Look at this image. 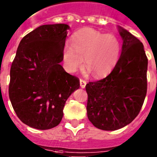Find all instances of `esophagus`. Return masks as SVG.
Here are the masks:
<instances>
[{"mask_svg":"<svg viewBox=\"0 0 157 157\" xmlns=\"http://www.w3.org/2000/svg\"><path fill=\"white\" fill-rule=\"evenodd\" d=\"M80 86L82 87V88H84L85 86H86V82L85 81V80H82V79H80Z\"/></svg>","mask_w":157,"mask_h":157,"instance_id":"obj_1","label":"esophagus"}]
</instances>
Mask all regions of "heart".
Returning <instances> with one entry per match:
<instances>
[{"label":"heart","instance_id":"b5f03b06","mask_svg":"<svg viewBox=\"0 0 157 157\" xmlns=\"http://www.w3.org/2000/svg\"><path fill=\"white\" fill-rule=\"evenodd\" d=\"M121 42L113 34H106L92 28L75 33L71 44H66L62 52L64 66L68 72L75 73L85 66L95 78L109 75L119 61Z\"/></svg>","mask_w":157,"mask_h":157}]
</instances>
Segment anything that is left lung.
Segmentation results:
<instances>
[{
    "label": "left lung",
    "instance_id": "obj_1",
    "mask_svg": "<svg viewBox=\"0 0 157 157\" xmlns=\"http://www.w3.org/2000/svg\"><path fill=\"white\" fill-rule=\"evenodd\" d=\"M122 39L121 57L107 77L86 85L89 121L96 128L116 130L138 116L147 94V58L144 44L118 27Z\"/></svg>",
    "mask_w": 157,
    "mask_h": 157
}]
</instances>
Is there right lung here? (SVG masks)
I'll return each instance as SVG.
<instances>
[{
  "label": "right lung",
  "mask_w": 157,
  "mask_h": 157,
  "mask_svg": "<svg viewBox=\"0 0 157 157\" xmlns=\"http://www.w3.org/2000/svg\"><path fill=\"white\" fill-rule=\"evenodd\" d=\"M67 24L42 25L20 41L10 69L9 96L18 118L38 130L57 126L79 79L60 65Z\"/></svg>",
  "instance_id": "obj_1"
}]
</instances>
